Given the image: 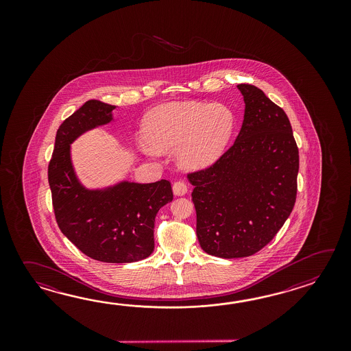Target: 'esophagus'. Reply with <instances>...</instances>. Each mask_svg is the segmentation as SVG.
<instances>
[{
  "label": "esophagus",
  "mask_w": 351,
  "mask_h": 351,
  "mask_svg": "<svg viewBox=\"0 0 351 351\" xmlns=\"http://www.w3.org/2000/svg\"><path fill=\"white\" fill-rule=\"evenodd\" d=\"M186 191H188V186H186V183L184 180L174 182V184H173V193L176 194V195H184L186 193Z\"/></svg>",
  "instance_id": "1"
}]
</instances>
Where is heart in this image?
Segmentation results:
<instances>
[{
	"label": "heart",
	"instance_id": "b5f03b06",
	"mask_svg": "<svg viewBox=\"0 0 351 351\" xmlns=\"http://www.w3.org/2000/svg\"><path fill=\"white\" fill-rule=\"evenodd\" d=\"M234 117L222 104L177 101L159 105L147 114L143 138L148 154L178 149L186 168H203L223 153L231 139Z\"/></svg>",
	"mask_w": 351,
	"mask_h": 351
}]
</instances>
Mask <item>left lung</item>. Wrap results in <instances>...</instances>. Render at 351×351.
<instances>
[{
    "label": "left lung",
    "mask_w": 351,
    "mask_h": 351,
    "mask_svg": "<svg viewBox=\"0 0 351 351\" xmlns=\"http://www.w3.org/2000/svg\"><path fill=\"white\" fill-rule=\"evenodd\" d=\"M237 88L246 108L236 141L210 167L188 174L199 245L222 258L269 243L298 194V149L286 112L254 85Z\"/></svg>",
    "instance_id": "1"
}]
</instances>
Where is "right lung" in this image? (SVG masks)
Returning a JSON list of instances; mask_svg holds the SVG:
<instances>
[{"label": "right lung", "instance_id": "obj_1", "mask_svg": "<svg viewBox=\"0 0 351 351\" xmlns=\"http://www.w3.org/2000/svg\"><path fill=\"white\" fill-rule=\"evenodd\" d=\"M115 105L89 100L60 125L49 163V184L61 232L90 258L129 263L154 251L158 210L172 202L169 180L141 184L121 182L105 189H86L75 176L70 144L93 128L112 120Z\"/></svg>", "mask_w": 351, "mask_h": 351}]
</instances>
